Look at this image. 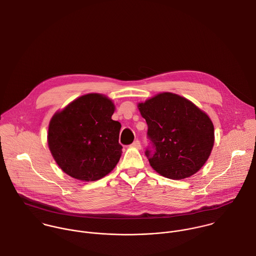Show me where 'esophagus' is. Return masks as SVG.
<instances>
[{
  "label": "esophagus",
  "mask_w": 256,
  "mask_h": 256,
  "mask_svg": "<svg viewBox=\"0 0 256 256\" xmlns=\"http://www.w3.org/2000/svg\"><path fill=\"white\" fill-rule=\"evenodd\" d=\"M131 146H132V147H135V148H137V149H141V143H140L139 140H135V141L131 144Z\"/></svg>",
  "instance_id": "obj_1"
}]
</instances>
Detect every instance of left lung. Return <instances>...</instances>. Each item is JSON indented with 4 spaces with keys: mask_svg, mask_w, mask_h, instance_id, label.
<instances>
[{
    "mask_svg": "<svg viewBox=\"0 0 256 256\" xmlns=\"http://www.w3.org/2000/svg\"><path fill=\"white\" fill-rule=\"evenodd\" d=\"M148 125L145 155L164 177L184 179L207 161L214 144L210 118L189 100L161 93L138 105Z\"/></svg>",
    "mask_w": 256,
    "mask_h": 256,
    "instance_id": "8db88e82",
    "label": "left lung"
}]
</instances>
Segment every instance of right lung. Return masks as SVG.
Returning a JSON list of instances; mask_svg holds the SVG:
<instances>
[{"label":"right lung","instance_id":"obj_1","mask_svg":"<svg viewBox=\"0 0 256 256\" xmlns=\"http://www.w3.org/2000/svg\"><path fill=\"white\" fill-rule=\"evenodd\" d=\"M115 107L100 94H87L56 113L49 125L48 144L59 167L73 178L95 181L118 163L121 124L112 120Z\"/></svg>","mask_w":256,"mask_h":256}]
</instances>
